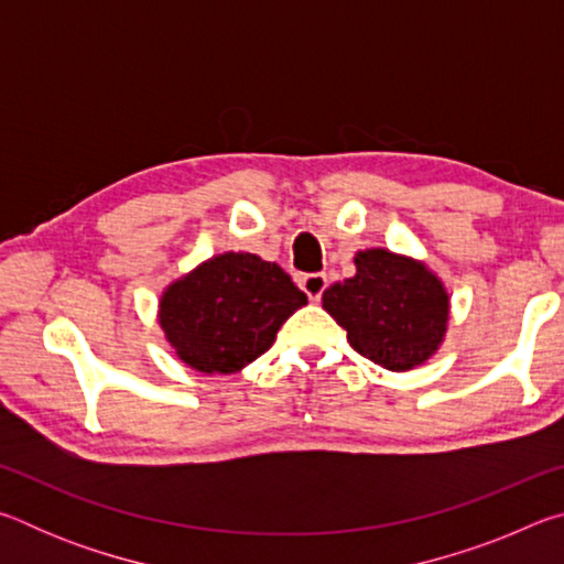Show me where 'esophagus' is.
<instances>
[{"mask_svg": "<svg viewBox=\"0 0 564 564\" xmlns=\"http://www.w3.org/2000/svg\"><path fill=\"white\" fill-rule=\"evenodd\" d=\"M299 285H301L303 293L308 295L311 301H318L321 295H323V291H326L328 279L323 273H305V275H301V279H299Z\"/></svg>", "mask_w": 564, "mask_h": 564, "instance_id": "esophagus-1", "label": "esophagus"}]
</instances>
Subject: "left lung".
Wrapping results in <instances>:
<instances>
[{"instance_id": "left-lung-1", "label": "left lung", "mask_w": 564, "mask_h": 564, "mask_svg": "<svg viewBox=\"0 0 564 564\" xmlns=\"http://www.w3.org/2000/svg\"><path fill=\"white\" fill-rule=\"evenodd\" d=\"M356 275L323 291L326 308L348 343L376 366L413 370L435 356L451 318V295L423 261L366 248L356 253Z\"/></svg>"}]
</instances>
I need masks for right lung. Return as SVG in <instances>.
<instances>
[{
    "instance_id": "1",
    "label": "right lung",
    "mask_w": 564,
    "mask_h": 564,
    "mask_svg": "<svg viewBox=\"0 0 564 564\" xmlns=\"http://www.w3.org/2000/svg\"><path fill=\"white\" fill-rule=\"evenodd\" d=\"M305 303L308 295L279 263L226 251L166 285L159 326L188 368L231 376L263 356Z\"/></svg>"
}]
</instances>
